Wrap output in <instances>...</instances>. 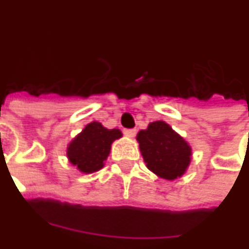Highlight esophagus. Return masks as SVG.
I'll return each instance as SVG.
<instances>
[{"instance_id": "1", "label": "esophagus", "mask_w": 249, "mask_h": 249, "mask_svg": "<svg viewBox=\"0 0 249 249\" xmlns=\"http://www.w3.org/2000/svg\"><path fill=\"white\" fill-rule=\"evenodd\" d=\"M136 133H137V130H136V129H124V134L129 138L134 137V136H136Z\"/></svg>"}]
</instances>
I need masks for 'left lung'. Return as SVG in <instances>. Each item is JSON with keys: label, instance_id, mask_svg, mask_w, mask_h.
<instances>
[{"label": "left lung", "instance_id": "left-lung-1", "mask_svg": "<svg viewBox=\"0 0 249 249\" xmlns=\"http://www.w3.org/2000/svg\"><path fill=\"white\" fill-rule=\"evenodd\" d=\"M137 141L146 166L159 178L175 180L187 171L192 149L164 121L150 123L138 132Z\"/></svg>", "mask_w": 249, "mask_h": 249}]
</instances>
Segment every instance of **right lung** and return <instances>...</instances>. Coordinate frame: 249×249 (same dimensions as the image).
<instances>
[{
	"label": "right lung",
	"mask_w": 249,
	"mask_h": 249,
	"mask_svg": "<svg viewBox=\"0 0 249 249\" xmlns=\"http://www.w3.org/2000/svg\"><path fill=\"white\" fill-rule=\"evenodd\" d=\"M121 136L119 129H107L98 121H92L70 142L66 155L81 172L91 174L99 171L109 154L112 142Z\"/></svg>",
	"instance_id": "1"
}]
</instances>
